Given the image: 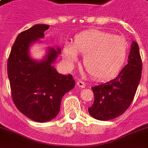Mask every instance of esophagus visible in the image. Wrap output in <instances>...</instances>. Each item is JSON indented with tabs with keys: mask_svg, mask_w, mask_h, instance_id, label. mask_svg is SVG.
I'll return each mask as SVG.
<instances>
[{
	"mask_svg": "<svg viewBox=\"0 0 148 148\" xmlns=\"http://www.w3.org/2000/svg\"><path fill=\"white\" fill-rule=\"evenodd\" d=\"M77 86H79L80 88H85L86 87V84L84 83L82 81H77Z\"/></svg>",
	"mask_w": 148,
	"mask_h": 148,
	"instance_id": "esophagus-1",
	"label": "esophagus"
}]
</instances>
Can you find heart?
<instances>
[{"mask_svg":"<svg viewBox=\"0 0 148 148\" xmlns=\"http://www.w3.org/2000/svg\"><path fill=\"white\" fill-rule=\"evenodd\" d=\"M127 52L128 43L124 37L100 30L77 34L73 43L65 42L62 47L67 66H72L78 61V54L84 55V66L96 80L116 77L124 67Z\"/></svg>","mask_w":148,"mask_h":148,"instance_id":"obj_1","label":"heart"}]
</instances>
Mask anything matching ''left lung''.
Instances as JSON below:
<instances>
[{
  "mask_svg": "<svg viewBox=\"0 0 148 148\" xmlns=\"http://www.w3.org/2000/svg\"><path fill=\"white\" fill-rule=\"evenodd\" d=\"M142 62L139 46L132 41L127 64L116 77L106 83L92 87L94 102L88 109L91 116L109 121L124 113L130 106L141 78Z\"/></svg>",
  "mask_w": 148,
  "mask_h": 148,
  "instance_id": "obj_1",
  "label": "left lung"
}]
</instances>
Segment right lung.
Wrapping results in <instances>:
<instances>
[{
  "label": "right lung",
  "instance_id": "add662e5",
  "mask_svg": "<svg viewBox=\"0 0 148 148\" xmlns=\"http://www.w3.org/2000/svg\"><path fill=\"white\" fill-rule=\"evenodd\" d=\"M47 24H35L19 34L12 45L7 64L12 97L16 108L36 122L53 120L60 110L62 97L75 82L71 74H61L55 63L61 48L47 47L41 60L32 58L30 47L41 42Z\"/></svg>",
  "mask_w": 148,
  "mask_h": 148
}]
</instances>
